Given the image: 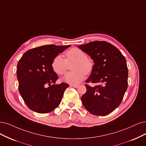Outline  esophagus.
Masks as SVG:
<instances>
[{"label":"esophagus","instance_id":"esophagus-1","mask_svg":"<svg viewBox=\"0 0 146 146\" xmlns=\"http://www.w3.org/2000/svg\"><path fill=\"white\" fill-rule=\"evenodd\" d=\"M70 87H72L74 88H78L79 87L78 85H70Z\"/></svg>","mask_w":146,"mask_h":146}]
</instances>
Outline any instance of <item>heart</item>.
Returning a JSON list of instances; mask_svg holds the SVG:
<instances>
[{
    "label": "heart",
    "mask_w": 146,
    "mask_h": 146,
    "mask_svg": "<svg viewBox=\"0 0 146 146\" xmlns=\"http://www.w3.org/2000/svg\"><path fill=\"white\" fill-rule=\"evenodd\" d=\"M66 59L61 55H57L52 59L51 66L53 71L58 74H63L66 72L67 63L74 61L72 66L73 71L64 75L62 80L70 85H78L85 78L86 74L93 71L94 63L87 57V53L80 48H70L66 53Z\"/></svg>",
    "instance_id": "heart-1"
}]
</instances>
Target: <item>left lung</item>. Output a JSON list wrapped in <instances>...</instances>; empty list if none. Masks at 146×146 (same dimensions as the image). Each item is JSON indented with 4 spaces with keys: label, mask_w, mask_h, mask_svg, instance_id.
Returning a JSON list of instances; mask_svg holds the SVG:
<instances>
[{
    "label": "left lung",
    "mask_w": 146,
    "mask_h": 146,
    "mask_svg": "<svg viewBox=\"0 0 146 146\" xmlns=\"http://www.w3.org/2000/svg\"><path fill=\"white\" fill-rule=\"evenodd\" d=\"M94 61L93 71L85 84L87 92L81 98L91 114L104 116L119 106L127 88L126 60L118 48L106 41H94L78 46Z\"/></svg>",
    "instance_id": "1"
}]
</instances>
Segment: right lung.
I'll return each mask as SVG.
<instances>
[{
    "label": "right lung",
    "mask_w": 146,
    "mask_h": 146,
    "mask_svg": "<svg viewBox=\"0 0 146 146\" xmlns=\"http://www.w3.org/2000/svg\"><path fill=\"white\" fill-rule=\"evenodd\" d=\"M70 46H42L26 52L20 58L17 69L19 90L30 110L45 114L60 104L68 84H55L58 76L51 63L54 57Z\"/></svg>",
    "instance_id": "1"
}]
</instances>
